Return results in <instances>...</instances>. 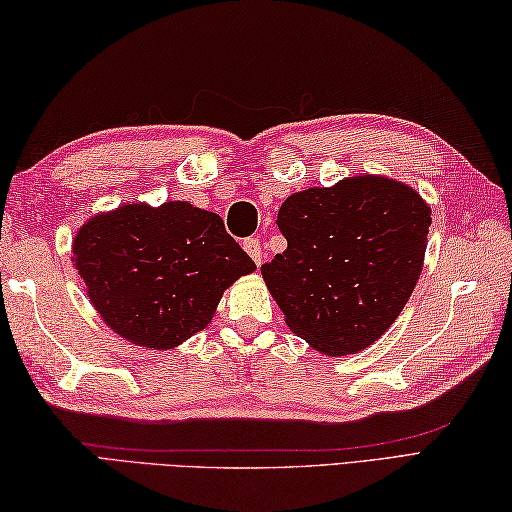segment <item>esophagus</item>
Masks as SVG:
<instances>
[{"label": "esophagus", "mask_w": 512, "mask_h": 512, "mask_svg": "<svg viewBox=\"0 0 512 512\" xmlns=\"http://www.w3.org/2000/svg\"><path fill=\"white\" fill-rule=\"evenodd\" d=\"M244 250H246V253L250 255V259H253V262H255L257 266H262V262H264V250H262V242H259L257 237L246 239V242H244Z\"/></svg>", "instance_id": "obj_1"}]
</instances>
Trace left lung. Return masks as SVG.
Instances as JSON below:
<instances>
[{
  "instance_id": "1",
  "label": "left lung",
  "mask_w": 512,
  "mask_h": 512,
  "mask_svg": "<svg viewBox=\"0 0 512 512\" xmlns=\"http://www.w3.org/2000/svg\"><path fill=\"white\" fill-rule=\"evenodd\" d=\"M277 226L288 248L262 266L270 295L310 347L345 356L378 341L405 308L431 209L409 184L363 173L288 195Z\"/></svg>"
}]
</instances>
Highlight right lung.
I'll return each instance as SVG.
<instances>
[{
    "instance_id": "right-lung-1",
    "label": "right lung",
    "mask_w": 512,
    "mask_h": 512,
    "mask_svg": "<svg viewBox=\"0 0 512 512\" xmlns=\"http://www.w3.org/2000/svg\"><path fill=\"white\" fill-rule=\"evenodd\" d=\"M72 266L107 328L160 352L204 330L224 290L257 270L220 215L182 200L92 215L72 239Z\"/></svg>"
}]
</instances>
